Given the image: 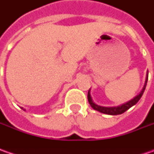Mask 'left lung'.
I'll list each match as a JSON object with an SVG mask.
<instances>
[{"label":"left lung","instance_id":"obj_1","mask_svg":"<svg viewBox=\"0 0 154 154\" xmlns=\"http://www.w3.org/2000/svg\"><path fill=\"white\" fill-rule=\"evenodd\" d=\"M147 78H148V74L146 76V79L145 85H144V87L142 89V91L140 92L139 95H137L135 98H134L133 99H131L130 101H128L127 103H122V105H119V106H116V107H103V106H100V105H98L96 103H93L92 98H91V95H90V92H88V94H87V98H88V102L90 103V105L92 106V108L96 110H98L101 113H103V114H107V115H120V114H122L124 113L126 110L131 108L133 105H134L135 103H137L140 100V98H141L143 92L145 91L146 86V83H147ZM90 91V90H89Z\"/></svg>","mask_w":154,"mask_h":154}]
</instances>
